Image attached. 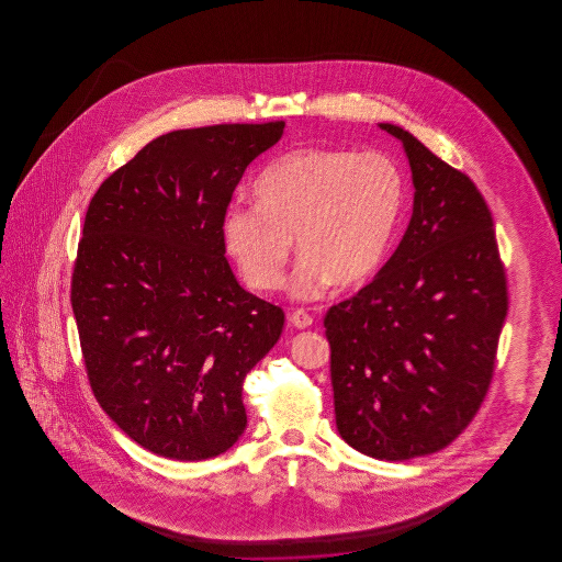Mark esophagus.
Masks as SVG:
<instances>
[{"instance_id": "obj_1", "label": "esophagus", "mask_w": 562, "mask_h": 562, "mask_svg": "<svg viewBox=\"0 0 562 562\" xmlns=\"http://www.w3.org/2000/svg\"><path fill=\"white\" fill-rule=\"evenodd\" d=\"M289 322H291L293 327H297V329H305V327L313 325V317H311L307 311L295 310L289 315Z\"/></svg>"}]
</instances>
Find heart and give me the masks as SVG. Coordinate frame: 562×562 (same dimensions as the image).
Returning <instances> with one entry per match:
<instances>
[{"label": "heart", "instance_id": "obj_1", "mask_svg": "<svg viewBox=\"0 0 562 562\" xmlns=\"http://www.w3.org/2000/svg\"><path fill=\"white\" fill-rule=\"evenodd\" d=\"M259 204H233L223 221L225 251L247 285L269 293L301 252L289 293L327 295L335 283L363 285L382 265L404 209L406 182L382 153L303 148L281 156L255 182Z\"/></svg>", "mask_w": 562, "mask_h": 562}]
</instances>
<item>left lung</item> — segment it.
Wrapping results in <instances>:
<instances>
[{
    "mask_svg": "<svg viewBox=\"0 0 562 562\" xmlns=\"http://www.w3.org/2000/svg\"><path fill=\"white\" fill-rule=\"evenodd\" d=\"M414 211L394 255L325 315L335 424L361 454L402 462L454 442L488 394L508 313L494 221L476 184L394 126Z\"/></svg>",
    "mask_w": 562,
    "mask_h": 562,
    "instance_id": "left-lung-1",
    "label": "left lung"
}]
</instances>
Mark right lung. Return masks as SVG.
Listing matches in <instances>:
<instances>
[{"label":"right lung","mask_w":562,"mask_h":562,"mask_svg":"<svg viewBox=\"0 0 562 562\" xmlns=\"http://www.w3.org/2000/svg\"><path fill=\"white\" fill-rule=\"evenodd\" d=\"M283 128L168 132L90 201L72 273L86 373L110 419L153 454L215 458L247 428L243 382L285 313L237 283L223 221L245 168Z\"/></svg>","instance_id":"add662e5"}]
</instances>
